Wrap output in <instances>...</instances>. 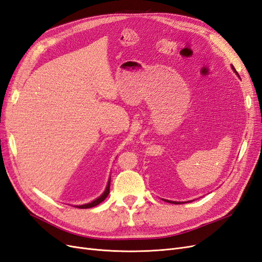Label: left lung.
<instances>
[{
    "label": "left lung",
    "instance_id": "8db88e82",
    "mask_svg": "<svg viewBox=\"0 0 262 262\" xmlns=\"http://www.w3.org/2000/svg\"><path fill=\"white\" fill-rule=\"evenodd\" d=\"M232 69L234 70V72H235L237 75H238V73L236 72V70H235V68H234L233 66H232ZM238 76H239V75H238ZM165 201H166V202H169V203H172V204H181V203H182V202H177V201H169V200H165Z\"/></svg>",
    "mask_w": 262,
    "mask_h": 262
}]
</instances>
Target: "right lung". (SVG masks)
Returning a JSON list of instances; mask_svg holds the SVG:
<instances>
[{"mask_svg": "<svg viewBox=\"0 0 262 262\" xmlns=\"http://www.w3.org/2000/svg\"><path fill=\"white\" fill-rule=\"evenodd\" d=\"M109 189H110V179H109V181H108V184H107V187H106V189H105L104 193H102L100 196H98L97 199H95V200L92 201L91 203H86V204H83V205H76V208H78V209H90V208H93V207H96V205H98L100 202L104 201V200L106 199V198L108 196V194H109Z\"/></svg>", "mask_w": 262, "mask_h": 262, "instance_id": "right-lung-1", "label": "right lung"}]
</instances>
